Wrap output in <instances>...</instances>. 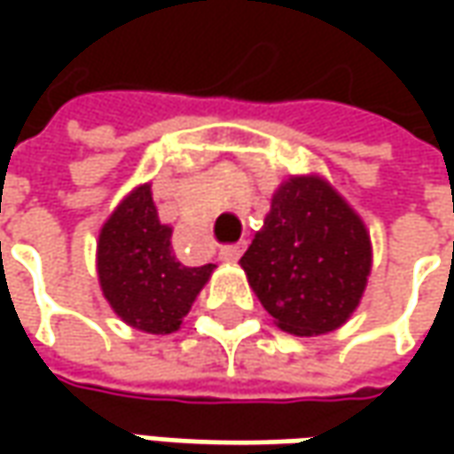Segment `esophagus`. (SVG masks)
Masks as SVG:
<instances>
[{"label":"esophagus","instance_id":"1","mask_svg":"<svg viewBox=\"0 0 454 454\" xmlns=\"http://www.w3.org/2000/svg\"><path fill=\"white\" fill-rule=\"evenodd\" d=\"M245 253V242H239V245H227V247H222V253H219V260L222 262H237L239 257Z\"/></svg>","mask_w":454,"mask_h":454}]
</instances>
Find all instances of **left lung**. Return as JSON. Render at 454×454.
I'll return each mask as SVG.
<instances>
[{
	"label": "left lung",
	"mask_w": 454,
	"mask_h": 454,
	"mask_svg": "<svg viewBox=\"0 0 454 454\" xmlns=\"http://www.w3.org/2000/svg\"><path fill=\"white\" fill-rule=\"evenodd\" d=\"M239 265L280 331L321 336L340 328L361 303L372 237L323 176H290L275 189L265 224Z\"/></svg>",
	"instance_id": "left-lung-1"
}]
</instances>
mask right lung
Segmentation results:
<instances>
[{
  "label": "right lung",
  "mask_w": 454,
  "mask_h": 454,
  "mask_svg": "<svg viewBox=\"0 0 454 454\" xmlns=\"http://www.w3.org/2000/svg\"><path fill=\"white\" fill-rule=\"evenodd\" d=\"M171 227L159 219L151 184L126 194L98 235L96 268L103 298L136 331L166 336L182 328L217 265L186 268L171 247Z\"/></svg>",
  "instance_id": "obj_1"
}]
</instances>
